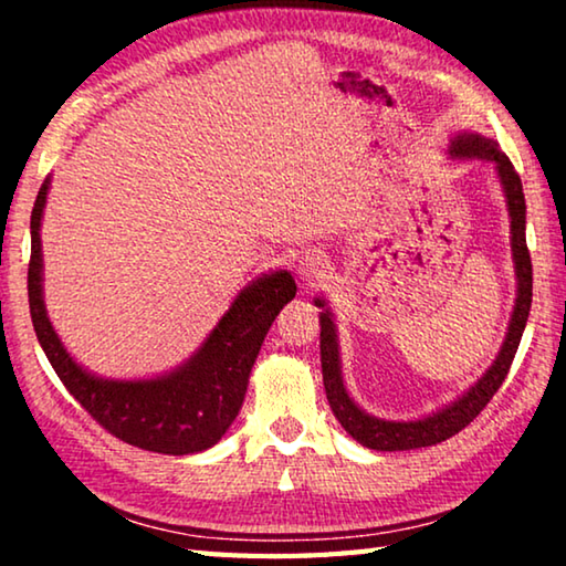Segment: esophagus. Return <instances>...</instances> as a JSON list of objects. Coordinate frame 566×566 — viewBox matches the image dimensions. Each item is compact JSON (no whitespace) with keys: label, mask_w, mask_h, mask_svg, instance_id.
<instances>
[{"label":"esophagus","mask_w":566,"mask_h":566,"mask_svg":"<svg viewBox=\"0 0 566 566\" xmlns=\"http://www.w3.org/2000/svg\"><path fill=\"white\" fill-rule=\"evenodd\" d=\"M296 270H300V276L304 282H319L322 276H324V256L319 254V252H304L302 256H300V266H296Z\"/></svg>","instance_id":"esophagus-1"}]
</instances>
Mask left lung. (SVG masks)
<instances>
[{"instance_id":"8db88e82","label":"left lung","mask_w":566,"mask_h":566,"mask_svg":"<svg viewBox=\"0 0 566 566\" xmlns=\"http://www.w3.org/2000/svg\"><path fill=\"white\" fill-rule=\"evenodd\" d=\"M452 157H482L490 159L500 171L506 207H510L512 217V252H514V266H516V304L510 322V332L502 344V352L496 361L486 369V375L476 381V385L467 391L462 399H457L452 407L437 411L432 417H424L419 421H385L377 417H369L367 411H361L349 399L347 389L342 385L339 375V349H337V332H334L332 314L324 310L319 314L322 334H319V352H322V377L324 389H327L329 407L334 417L339 419V424L357 439L359 444L377 449V452H405V449H419V447H432L444 442V439L454 437L462 429L479 417L490 399L496 395V389L502 387V381L510 375V367L514 361V354L520 349L522 332L526 327V317H530L532 306V260L530 249H526V205H524V191L522 179L516 175L510 157L504 155L500 145L492 139L482 137V134H459L452 142ZM317 306H324L317 300Z\"/></svg>"}]
</instances>
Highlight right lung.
<instances>
[{
    "label": "right lung",
    "mask_w": 566,
    "mask_h": 566,
    "mask_svg": "<svg viewBox=\"0 0 566 566\" xmlns=\"http://www.w3.org/2000/svg\"><path fill=\"white\" fill-rule=\"evenodd\" d=\"M50 179L32 209V256L27 272L30 314L46 359L90 411V417L122 442L159 454H195L217 444L239 415L249 371L282 306L294 300L290 272L266 274L239 292L222 322L195 357L167 377L145 381L97 379L76 364L56 339L42 302L40 224Z\"/></svg>",
    "instance_id": "1"
}]
</instances>
